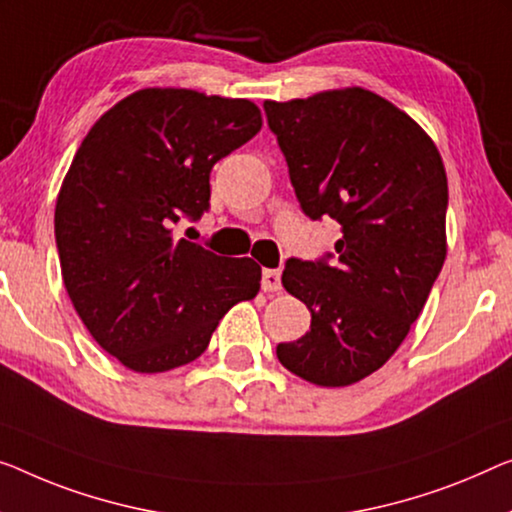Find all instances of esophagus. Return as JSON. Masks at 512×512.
Listing matches in <instances>:
<instances>
[{
    "label": "esophagus",
    "mask_w": 512,
    "mask_h": 512,
    "mask_svg": "<svg viewBox=\"0 0 512 512\" xmlns=\"http://www.w3.org/2000/svg\"><path fill=\"white\" fill-rule=\"evenodd\" d=\"M262 289L269 294H278L282 289L280 271L278 269H264L262 271Z\"/></svg>",
    "instance_id": "34e87169"
}]
</instances>
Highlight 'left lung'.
I'll use <instances>...</instances> for the list:
<instances>
[{
    "label": "left lung",
    "instance_id": "1",
    "mask_svg": "<svg viewBox=\"0 0 512 512\" xmlns=\"http://www.w3.org/2000/svg\"><path fill=\"white\" fill-rule=\"evenodd\" d=\"M264 112L303 213L342 230L335 257L287 259L282 287L312 322L278 361L310 384H356L402 345L444 266V163L409 114L361 87Z\"/></svg>",
    "mask_w": 512,
    "mask_h": 512
}]
</instances>
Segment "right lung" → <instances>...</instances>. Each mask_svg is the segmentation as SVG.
Wrapping results in <instances>:
<instances>
[{
	"mask_svg": "<svg viewBox=\"0 0 512 512\" xmlns=\"http://www.w3.org/2000/svg\"><path fill=\"white\" fill-rule=\"evenodd\" d=\"M262 128L246 98L140 89L91 126L55 209L61 278L87 331L135 372L195 361L262 269L174 239L209 211L211 167Z\"/></svg>",
	"mask_w": 512,
	"mask_h": 512,
	"instance_id": "right-lung-1",
	"label": "right lung"
}]
</instances>
